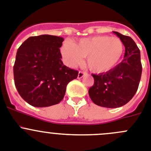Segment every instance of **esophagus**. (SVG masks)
I'll return each instance as SVG.
<instances>
[{
	"instance_id": "obj_1",
	"label": "esophagus",
	"mask_w": 151,
	"mask_h": 151,
	"mask_svg": "<svg viewBox=\"0 0 151 151\" xmlns=\"http://www.w3.org/2000/svg\"><path fill=\"white\" fill-rule=\"evenodd\" d=\"M84 74H85V72H83V71H79L78 76H77V77H78V79L82 78V77L84 76Z\"/></svg>"
}]
</instances>
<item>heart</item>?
Instances as JSON below:
<instances>
[{
	"label": "heart",
	"mask_w": 151,
	"mask_h": 151,
	"mask_svg": "<svg viewBox=\"0 0 151 151\" xmlns=\"http://www.w3.org/2000/svg\"><path fill=\"white\" fill-rule=\"evenodd\" d=\"M123 42L116 37L98 35L82 38L77 43L65 41L60 49L64 62L74 67L86 56V65L92 71L102 73L114 68L121 60Z\"/></svg>",
	"instance_id": "1"
}]
</instances>
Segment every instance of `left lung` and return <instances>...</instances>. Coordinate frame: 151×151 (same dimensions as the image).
Returning <instances> with one entry per match:
<instances>
[{"label": "left lung", "mask_w": 151, "mask_h": 151, "mask_svg": "<svg viewBox=\"0 0 151 151\" xmlns=\"http://www.w3.org/2000/svg\"><path fill=\"white\" fill-rule=\"evenodd\" d=\"M123 42V60L105 73L92 74L94 84L89 89L91 100L96 104L108 108H119L132 99L138 90L142 66L140 50L129 36L114 32Z\"/></svg>", "instance_id": "1"}]
</instances>
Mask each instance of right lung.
<instances>
[{"label":"right lung","instance_id":"obj_1","mask_svg":"<svg viewBox=\"0 0 151 151\" xmlns=\"http://www.w3.org/2000/svg\"><path fill=\"white\" fill-rule=\"evenodd\" d=\"M64 39L53 35L30 37L16 52L14 83L20 96L36 108L59 104L78 71L64 65L60 48Z\"/></svg>","mask_w":151,"mask_h":151}]
</instances>
